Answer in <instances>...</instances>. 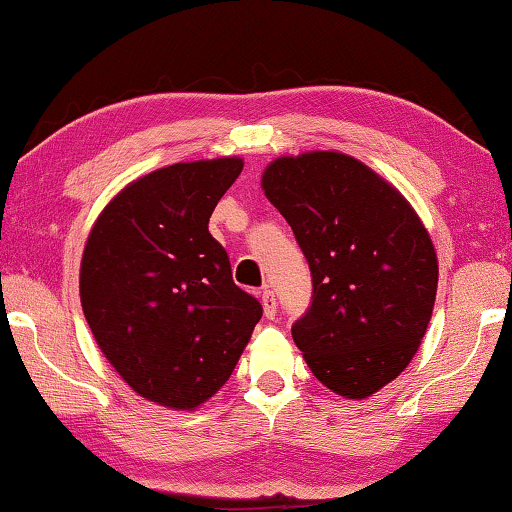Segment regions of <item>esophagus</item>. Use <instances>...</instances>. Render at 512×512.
Wrapping results in <instances>:
<instances>
[{"label":"esophagus","mask_w":512,"mask_h":512,"mask_svg":"<svg viewBox=\"0 0 512 512\" xmlns=\"http://www.w3.org/2000/svg\"><path fill=\"white\" fill-rule=\"evenodd\" d=\"M259 298H262L264 316H266V318H275V314H277V302H275V293L266 287V289H262V293H259Z\"/></svg>","instance_id":"34e87169"}]
</instances>
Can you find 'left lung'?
I'll return each mask as SVG.
<instances>
[{"instance_id":"8db88e82","label":"left lung","mask_w":512,"mask_h":512,"mask_svg":"<svg viewBox=\"0 0 512 512\" xmlns=\"http://www.w3.org/2000/svg\"><path fill=\"white\" fill-rule=\"evenodd\" d=\"M262 189L314 280L293 341L320 384L366 400L400 377L427 332L438 289L429 232L388 180L339 151L275 158Z\"/></svg>"}]
</instances>
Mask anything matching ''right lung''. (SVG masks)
<instances>
[{
    "label": "right lung",
    "instance_id": "right-lung-1",
    "mask_svg": "<svg viewBox=\"0 0 512 512\" xmlns=\"http://www.w3.org/2000/svg\"><path fill=\"white\" fill-rule=\"evenodd\" d=\"M241 158L176 162L128 183L94 221L81 305L103 357L144 400L194 411L219 391L262 318L207 223Z\"/></svg>",
    "mask_w": 512,
    "mask_h": 512
}]
</instances>
